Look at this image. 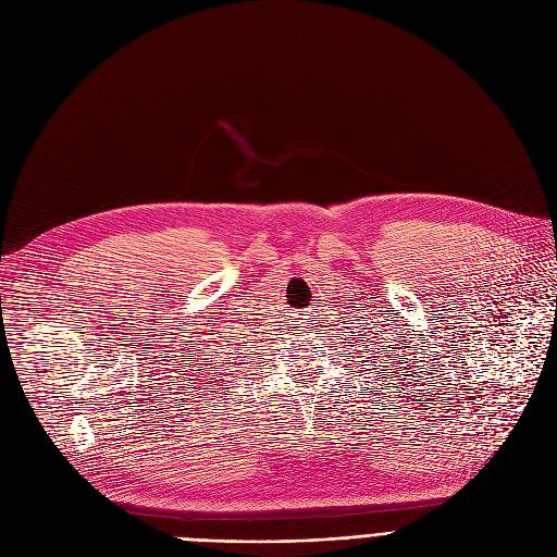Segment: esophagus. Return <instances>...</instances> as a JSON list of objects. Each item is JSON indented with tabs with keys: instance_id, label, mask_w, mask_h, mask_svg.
<instances>
[{
	"instance_id": "obj_1",
	"label": "esophagus",
	"mask_w": 557,
	"mask_h": 557,
	"mask_svg": "<svg viewBox=\"0 0 557 557\" xmlns=\"http://www.w3.org/2000/svg\"><path fill=\"white\" fill-rule=\"evenodd\" d=\"M306 322H308V320H306Z\"/></svg>"
}]
</instances>
